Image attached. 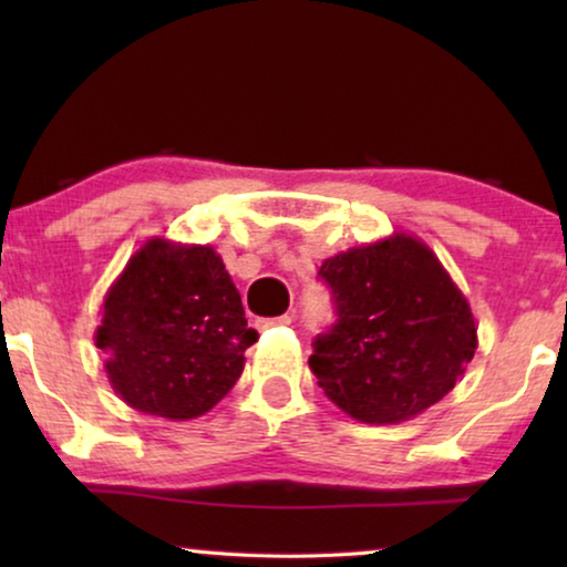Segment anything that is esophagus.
Returning <instances> with one entry per match:
<instances>
[{
    "instance_id": "esophagus-1",
    "label": "esophagus",
    "mask_w": 567,
    "mask_h": 567,
    "mask_svg": "<svg viewBox=\"0 0 567 567\" xmlns=\"http://www.w3.org/2000/svg\"><path fill=\"white\" fill-rule=\"evenodd\" d=\"M276 324H291V315H281V317H262V320H255V328H258V330L276 328Z\"/></svg>"
}]
</instances>
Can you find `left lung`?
Here are the masks:
<instances>
[{
    "label": "left lung",
    "instance_id": "8db88e82",
    "mask_svg": "<svg viewBox=\"0 0 567 567\" xmlns=\"http://www.w3.org/2000/svg\"><path fill=\"white\" fill-rule=\"evenodd\" d=\"M338 322L309 369L355 421L402 423L454 390L477 351L470 301L429 245L405 231L322 262Z\"/></svg>",
    "mask_w": 567,
    "mask_h": 567
}]
</instances>
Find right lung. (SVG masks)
I'll return each mask as SVG.
<instances>
[{
	"instance_id": "1",
	"label": "right lung",
	"mask_w": 567,
	"mask_h": 567,
	"mask_svg": "<svg viewBox=\"0 0 567 567\" xmlns=\"http://www.w3.org/2000/svg\"><path fill=\"white\" fill-rule=\"evenodd\" d=\"M255 340L214 247L165 237L131 255L95 330L115 394L167 421L208 413L235 386Z\"/></svg>"
}]
</instances>
